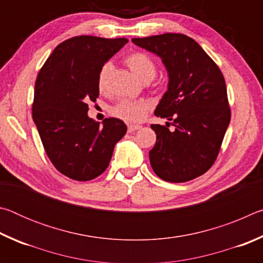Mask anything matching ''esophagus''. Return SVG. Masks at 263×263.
I'll use <instances>...</instances> for the list:
<instances>
[{"label":"esophagus","instance_id":"34e87169","mask_svg":"<svg viewBox=\"0 0 263 263\" xmlns=\"http://www.w3.org/2000/svg\"><path fill=\"white\" fill-rule=\"evenodd\" d=\"M128 132H135L137 130H139V128H141L140 125H128Z\"/></svg>","mask_w":263,"mask_h":263}]
</instances>
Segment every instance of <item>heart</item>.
I'll return each mask as SVG.
<instances>
[{"label":"heart","mask_w":263,"mask_h":263,"mask_svg":"<svg viewBox=\"0 0 263 263\" xmlns=\"http://www.w3.org/2000/svg\"><path fill=\"white\" fill-rule=\"evenodd\" d=\"M126 65L141 81H151L157 74V65L148 54L144 52H133L125 58ZM114 66L111 62H105L97 74V89L100 92H105L109 86L110 75ZM148 111V103L146 101L123 100L111 108V115L126 123H139L145 118Z\"/></svg>","instance_id":"heart-1"}]
</instances>
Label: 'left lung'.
Returning a JSON list of instances; mask_svg holds the SVG:
<instances>
[{
	"label": "left lung",
	"instance_id": "8db88e82",
	"mask_svg": "<svg viewBox=\"0 0 263 263\" xmlns=\"http://www.w3.org/2000/svg\"><path fill=\"white\" fill-rule=\"evenodd\" d=\"M132 43L161 58L169 79L154 115L172 123L151 125L157 133L151 166L160 179L174 183L203 175L216 161L231 119L222 73L185 34L133 38Z\"/></svg>",
	"mask_w": 263,
	"mask_h": 263
}]
</instances>
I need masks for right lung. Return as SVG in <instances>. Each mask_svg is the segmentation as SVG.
<instances>
[{"label":"right lung","mask_w":263,"mask_h":263,"mask_svg":"<svg viewBox=\"0 0 263 263\" xmlns=\"http://www.w3.org/2000/svg\"><path fill=\"white\" fill-rule=\"evenodd\" d=\"M128 41L79 35L59 44L39 70L32 117L44 148L58 171L89 181L109 166L115 145L127 127L118 118L102 125L88 117V102L100 95V68Z\"/></svg>","instance_id":"1"}]
</instances>
